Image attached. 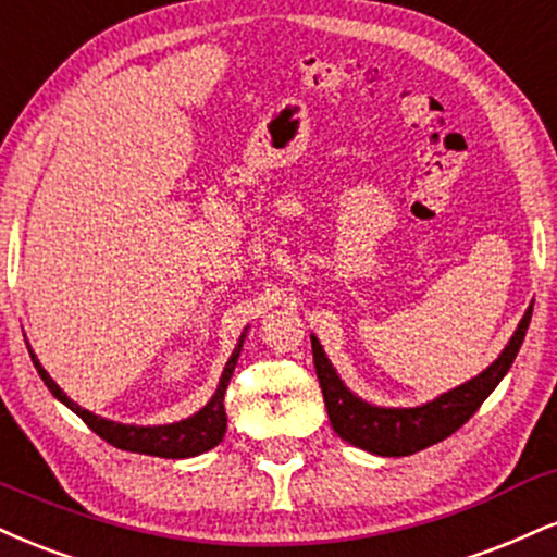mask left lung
I'll use <instances>...</instances> for the list:
<instances>
[{
    "mask_svg": "<svg viewBox=\"0 0 557 557\" xmlns=\"http://www.w3.org/2000/svg\"><path fill=\"white\" fill-rule=\"evenodd\" d=\"M529 319H532V306L527 308L524 319H521L519 330L513 332L506 350L478 379L441 394L438 399L428 401L423 407H401V410L399 407H373L355 397L334 373L319 339L311 337L313 366H317L319 386L324 394L334 433L350 441L352 446L379 454V457H410L414 451H423V448L448 438L480 410L482 401L491 397L493 388L506 376L516 352L524 343Z\"/></svg>",
    "mask_w": 557,
    "mask_h": 557,
    "instance_id": "1",
    "label": "left lung"
}]
</instances>
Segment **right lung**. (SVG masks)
<instances>
[{"label": "right lung", "mask_w": 557, "mask_h": 557, "mask_svg": "<svg viewBox=\"0 0 557 557\" xmlns=\"http://www.w3.org/2000/svg\"><path fill=\"white\" fill-rule=\"evenodd\" d=\"M244 343V337H240ZM240 343L236 350H233L231 360H227L223 379H220L218 392L214 397L207 401V405L191 418L181 420V423H171V425H152V428H139V425H122V423H111V420L98 418V414L83 410V407L75 405L66 394L53 384L49 373L44 371V366L38 363V358L30 350V360L36 366L38 376L44 379V384L49 386V392L57 397L59 401H64L72 412L79 414L85 420V425L90 431H96L100 438L109 441L111 446L124 448V451H137V454H150V457H163V459H186V457H197V454L210 451L212 446H218L223 441L225 428H227V418H225V388L227 381L233 376V368H236L238 352H240Z\"/></svg>", "instance_id": "right-lung-1"}]
</instances>
